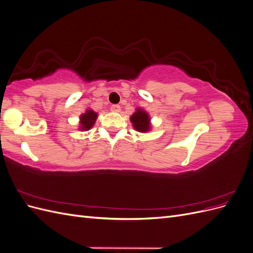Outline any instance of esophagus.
Instances as JSON below:
<instances>
[{
  "mask_svg": "<svg viewBox=\"0 0 253 253\" xmlns=\"http://www.w3.org/2000/svg\"><path fill=\"white\" fill-rule=\"evenodd\" d=\"M120 110H121L120 105H118V104H114V105L111 106V111L114 112V113H119Z\"/></svg>",
  "mask_w": 253,
  "mask_h": 253,
  "instance_id": "obj_1",
  "label": "esophagus"
}]
</instances>
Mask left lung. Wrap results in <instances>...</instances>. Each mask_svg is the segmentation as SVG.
<instances>
[{
  "instance_id": "8db88e82",
  "label": "left lung",
  "mask_w": 253,
  "mask_h": 253,
  "mask_svg": "<svg viewBox=\"0 0 253 253\" xmlns=\"http://www.w3.org/2000/svg\"><path fill=\"white\" fill-rule=\"evenodd\" d=\"M133 127L139 133H148L151 131L152 125H151V118L150 115L147 111H144L141 108H137L133 115L129 117Z\"/></svg>"
}]
</instances>
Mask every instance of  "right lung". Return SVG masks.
<instances>
[{
  "label": "right lung",
  "instance_id": "obj_1",
  "mask_svg": "<svg viewBox=\"0 0 253 253\" xmlns=\"http://www.w3.org/2000/svg\"><path fill=\"white\" fill-rule=\"evenodd\" d=\"M98 118V113L91 109H87L85 113L80 115L79 117V129L80 131H88L94 126L95 122Z\"/></svg>",
  "mask_w": 253,
  "mask_h": 253
}]
</instances>
